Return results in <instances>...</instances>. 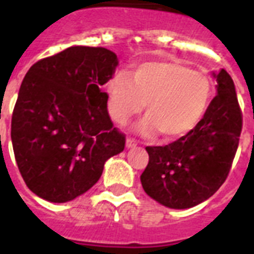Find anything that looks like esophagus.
I'll list each match as a JSON object with an SVG mask.
<instances>
[{
  "instance_id": "34e87169",
  "label": "esophagus",
  "mask_w": 254,
  "mask_h": 254,
  "mask_svg": "<svg viewBox=\"0 0 254 254\" xmlns=\"http://www.w3.org/2000/svg\"><path fill=\"white\" fill-rule=\"evenodd\" d=\"M135 145H137V141L134 138H131V137H127V148H134Z\"/></svg>"
}]
</instances>
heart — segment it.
I'll use <instances>...</instances> for the list:
<instances>
[{"instance_id": "1", "label": "heart", "mask_w": 254, "mask_h": 254, "mask_svg": "<svg viewBox=\"0 0 254 254\" xmlns=\"http://www.w3.org/2000/svg\"><path fill=\"white\" fill-rule=\"evenodd\" d=\"M108 110L120 125L138 114H148L140 130H160L174 140L190 133L202 121L214 94V81L204 71L180 63H142L127 74L119 73L108 84Z\"/></svg>"}]
</instances>
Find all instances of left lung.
Masks as SVG:
<instances>
[{"label":"left lung","mask_w":254,"mask_h":254,"mask_svg":"<svg viewBox=\"0 0 254 254\" xmlns=\"http://www.w3.org/2000/svg\"><path fill=\"white\" fill-rule=\"evenodd\" d=\"M217 96L190 133L165 146H146L149 162L141 174L146 194L168 208L187 209L213 196L225 183L243 129L235 84L225 69Z\"/></svg>","instance_id":"1"}]
</instances>
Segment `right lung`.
Masks as SVG:
<instances>
[{
    "instance_id": "right-lung-1",
    "label": "right lung",
    "mask_w": 254,
    "mask_h": 254,
    "mask_svg": "<svg viewBox=\"0 0 254 254\" xmlns=\"http://www.w3.org/2000/svg\"><path fill=\"white\" fill-rule=\"evenodd\" d=\"M117 56L71 46L37 61L25 75L11 116L14 157L26 187L50 202H66L100 180L104 164L125 148L113 127L108 94Z\"/></svg>"
}]
</instances>
